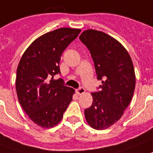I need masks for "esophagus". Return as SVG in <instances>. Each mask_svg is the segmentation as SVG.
<instances>
[{
    "mask_svg": "<svg viewBox=\"0 0 153 153\" xmlns=\"http://www.w3.org/2000/svg\"><path fill=\"white\" fill-rule=\"evenodd\" d=\"M85 89H84V88H79V89H77V90H76V94H79V95H81V94H84L85 93Z\"/></svg>",
    "mask_w": 153,
    "mask_h": 153,
    "instance_id": "34e87169",
    "label": "esophagus"
}]
</instances>
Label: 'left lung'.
I'll use <instances>...</instances> for the list:
<instances>
[{
    "instance_id": "1",
    "label": "left lung",
    "mask_w": 153,
    "mask_h": 153,
    "mask_svg": "<svg viewBox=\"0 0 153 153\" xmlns=\"http://www.w3.org/2000/svg\"><path fill=\"white\" fill-rule=\"evenodd\" d=\"M90 51L100 91L91 93L93 102L84 110L88 123L107 129L123 116L133 97L135 74L129 53L115 38L102 31L87 30L79 36Z\"/></svg>"
}]
</instances>
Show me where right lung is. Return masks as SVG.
Wrapping results in <instances>:
<instances>
[{"label":"right lung","mask_w":153,"mask_h":153,"mask_svg":"<svg viewBox=\"0 0 153 153\" xmlns=\"http://www.w3.org/2000/svg\"><path fill=\"white\" fill-rule=\"evenodd\" d=\"M80 31L60 28L47 33L34 40L20 59L16 79L18 99L30 119L40 127L58 124L73 100L74 88L64 85L62 79L53 78L60 74L62 54Z\"/></svg>","instance_id":"right-lung-1"}]
</instances>
